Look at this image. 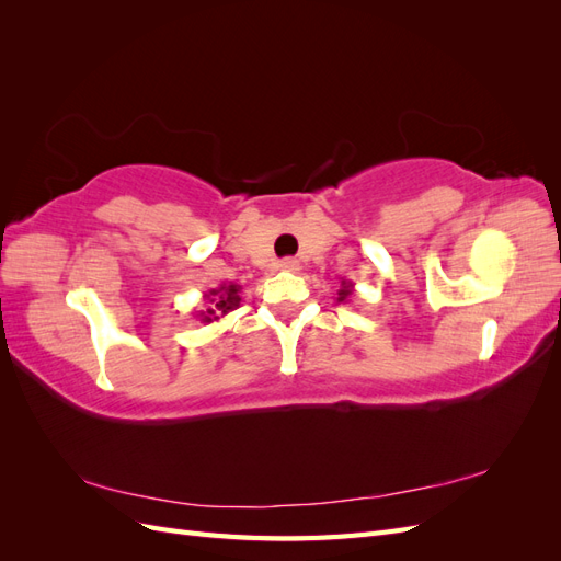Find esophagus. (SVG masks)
<instances>
[{"instance_id": "esophagus-1", "label": "esophagus", "mask_w": 561, "mask_h": 561, "mask_svg": "<svg viewBox=\"0 0 561 561\" xmlns=\"http://www.w3.org/2000/svg\"><path fill=\"white\" fill-rule=\"evenodd\" d=\"M283 271H290V274H297L299 271V262L295 260V257H285V260H280V264H278Z\"/></svg>"}]
</instances>
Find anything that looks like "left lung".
<instances>
[{"instance_id": "obj_1", "label": "left lung", "mask_w": 561, "mask_h": 561, "mask_svg": "<svg viewBox=\"0 0 561 561\" xmlns=\"http://www.w3.org/2000/svg\"><path fill=\"white\" fill-rule=\"evenodd\" d=\"M353 287H355V283H351V280H342V287H339V293H336V304H348L351 301V295H353Z\"/></svg>"}]
</instances>
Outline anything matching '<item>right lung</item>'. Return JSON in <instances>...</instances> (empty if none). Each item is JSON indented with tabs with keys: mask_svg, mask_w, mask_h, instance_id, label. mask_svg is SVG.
<instances>
[{
	"mask_svg": "<svg viewBox=\"0 0 561 561\" xmlns=\"http://www.w3.org/2000/svg\"><path fill=\"white\" fill-rule=\"evenodd\" d=\"M239 293H241V285H236V283H222L219 287H215V290H208L206 295H203V299H208V307L198 311L196 318L201 322H206V325L208 322L225 318L229 311H233L241 304Z\"/></svg>",
	"mask_w": 561,
	"mask_h": 561,
	"instance_id": "right-lung-1",
	"label": "right lung"
}]
</instances>
